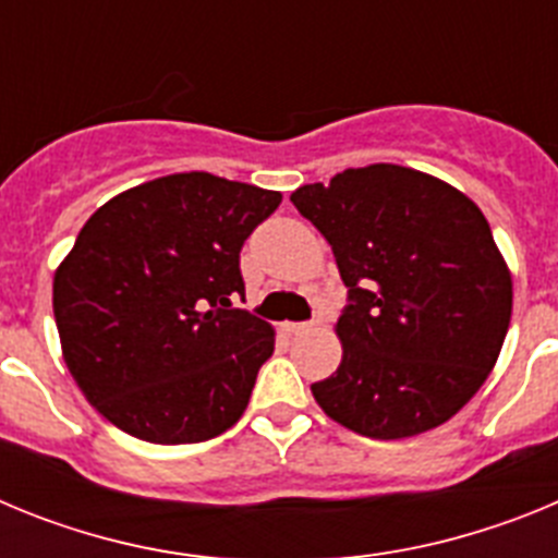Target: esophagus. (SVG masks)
Listing matches in <instances>:
<instances>
[{"label": "esophagus", "instance_id": "esophagus-1", "mask_svg": "<svg viewBox=\"0 0 558 558\" xmlns=\"http://www.w3.org/2000/svg\"><path fill=\"white\" fill-rule=\"evenodd\" d=\"M310 329H313V324H307V322L284 324V332H288V335H304V332H310Z\"/></svg>", "mask_w": 558, "mask_h": 558}]
</instances>
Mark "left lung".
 Segmentation results:
<instances>
[{"label":"left lung","mask_w":558,"mask_h":558,"mask_svg":"<svg viewBox=\"0 0 558 558\" xmlns=\"http://www.w3.org/2000/svg\"><path fill=\"white\" fill-rule=\"evenodd\" d=\"M290 201L349 288L335 327L343 357L310 386L315 402L383 441L445 425L489 377L511 322V274L483 211L399 165L343 170Z\"/></svg>","instance_id":"8db88e82"}]
</instances>
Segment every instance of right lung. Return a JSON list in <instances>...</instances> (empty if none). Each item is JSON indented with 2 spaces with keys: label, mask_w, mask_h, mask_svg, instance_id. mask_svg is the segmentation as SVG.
I'll return each mask as SVG.
<instances>
[{
  "label": "right lung",
  "mask_w": 558,
  "mask_h": 558,
  "mask_svg": "<svg viewBox=\"0 0 558 558\" xmlns=\"http://www.w3.org/2000/svg\"><path fill=\"white\" fill-rule=\"evenodd\" d=\"M282 195L211 172L122 192L86 220L52 282L63 360L83 397L153 445L236 425L274 329L248 310L240 251Z\"/></svg>",
  "instance_id": "add662e5"
}]
</instances>
